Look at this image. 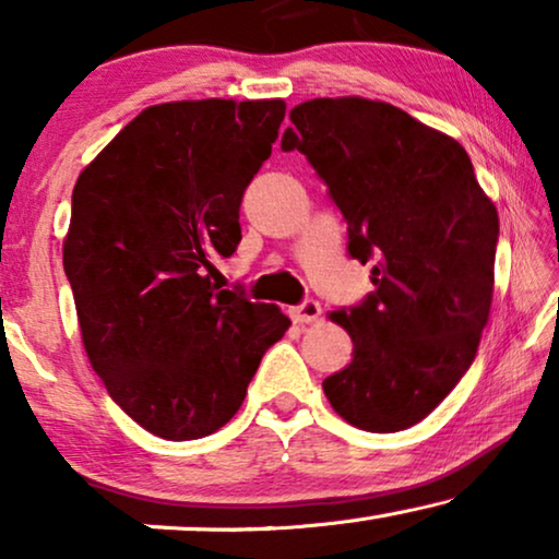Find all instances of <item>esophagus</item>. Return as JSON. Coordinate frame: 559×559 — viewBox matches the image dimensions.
Returning a JSON list of instances; mask_svg holds the SVG:
<instances>
[{
	"label": "esophagus",
	"mask_w": 559,
	"mask_h": 559,
	"mask_svg": "<svg viewBox=\"0 0 559 559\" xmlns=\"http://www.w3.org/2000/svg\"><path fill=\"white\" fill-rule=\"evenodd\" d=\"M323 316V308H320L318 300H302L300 305H295V308H289V318L295 320V323H316V320Z\"/></svg>",
	"instance_id": "esophagus-1"
}]
</instances>
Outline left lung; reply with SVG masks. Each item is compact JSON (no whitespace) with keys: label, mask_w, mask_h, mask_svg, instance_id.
Segmentation results:
<instances>
[{"label":"left lung","mask_w":559,"mask_h":559,"mask_svg":"<svg viewBox=\"0 0 559 559\" xmlns=\"http://www.w3.org/2000/svg\"><path fill=\"white\" fill-rule=\"evenodd\" d=\"M282 150L302 152L373 262V293L331 312L354 361L323 381L331 407L400 432L453 392L476 358L493 297L499 213L453 136L384 102L312 98L289 111Z\"/></svg>","instance_id":"8db88e82"}]
</instances>
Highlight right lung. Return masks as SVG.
Listing matches in <instances>:
<instances>
[{"label": "right lung", "instance_id": "add662e5", "mask_svg": "<svg viewBox=\"0 0 559 559\" xmlns=\"http://www.w3.org/2000/svg\"><path fill=\"white\" fill-rule=\"evenodd\" d=\"M282 119V98L150 106L73 188L63 266L83 348L111 400L157 438L224 427L289 328L277 305L213 282Z\"/></svg>", "mask_w": 559, "mask_h": 559}]
</instances>
